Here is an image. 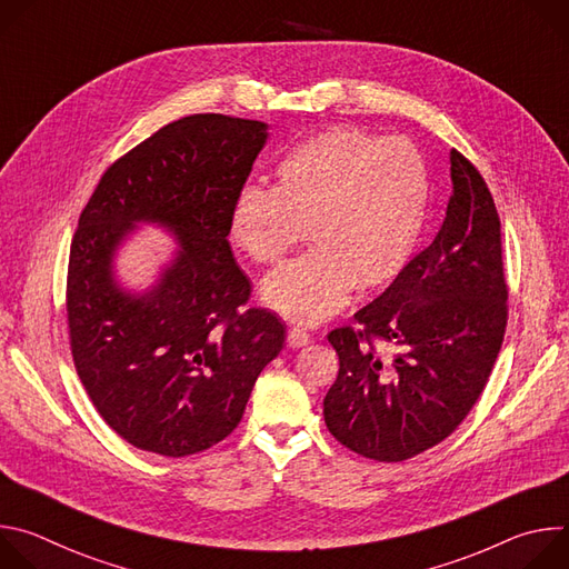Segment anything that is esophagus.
I'll return each mask as SVG.
<instances>
[{
    "instance_id": "esophagus-1",
    "label": "esophagus",
    "mask_w": 569,
    "mask_h": 569,
    "mask_svg": "<svg viewBox=\"0 0 569 569\" xmlns=\"http://www.w3.org/2000/svg\"><path fill=\"white\" fill-rule=\"evenodd\" d=\"M306 345H310V336H308L303 329L292 327V329L288 331V347L301 349V347H306Z\"/></svg>"
}]
</instances>
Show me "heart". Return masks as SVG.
Returning <instances> with one entry per match:
<instances>
[{"label":"heart","instance_id":"1","mask_svg":"<svg viewBox=\"0 0 569 569\" xmlns=\"http://www.w3.org/2000/svg\"><path fill=\"white\" fill-rule=\"evenodd\" d=\"M428 200L426 161L410 141L333 128L279 161L274 189L242 191L229 231L254 263L274 266L306 229L312 250L272 272L261 295L290 321L319 323L347 303L353 286L371 292L408 268Z\"/></svg>","mask_w":569,"mask_h":569}]
</instances>
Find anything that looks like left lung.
Here are the masks:
<instances>
[{"mask_svg":"<svg viewBox=\"0 0 569 569\" xmlns=\"http://www.w3.org/2000/svg\"><path fill=\"white\" fill-rule=\"evenodd\" d=\"M452 196L419 257L360 308L358 329L329 333L338 380L323 421L349 450L405 461L457 430L491 376L507 327L500 216L470 161L450 150ZM373 337L403 347L393 359L367 348Z\"/></svg>","mask_w":569,"mask_h":569,"instance_id":"1","label":"left lung"}]
</instances>
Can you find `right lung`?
Returning <instances> with one entry per match:
<instances>
[{
  "label": "right lung",
  "mask_w": 569,
  "mask_h": 569,
  "mask_svg": "<svg viewBox=\"0 0 569 569\" xmlns=\"http://www.w3.org/2000/svg\"><path fill=\"white\" fill-rule=\"evenodd\" d=\"M268 123L191 114L157 130L106 171L71 240L67 319L76 371L103 421L128 443L187 457L240 423L252 387L283 349L286 327L240 310L250 279L229 248V218ZM141 223L177 238L141 291L116 277Z\"/></svg>",
  "instance_id": "1"
}]
</instances>
